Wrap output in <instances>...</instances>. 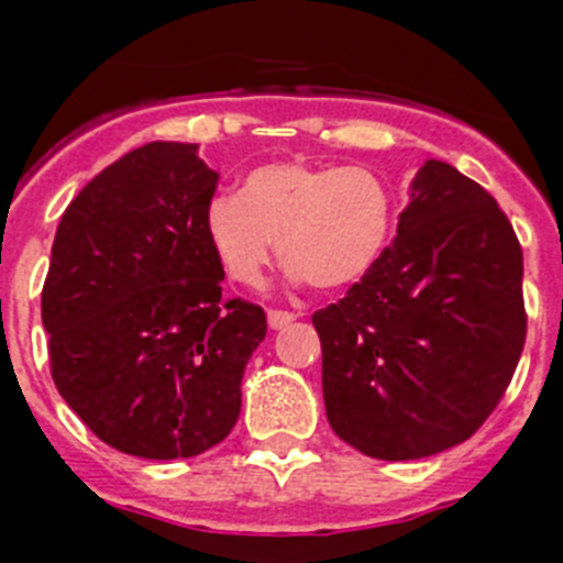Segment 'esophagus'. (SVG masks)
Listing matches in <instances>:
<instances>
[{
  "mask_svg": "<svg viewBox=\"0 0 563 563\" xmlns=\"http://www.w3.org/2000/svg\"><path fill=\"white\" fill-rule=\"evenodd\" d=\"M297 314L295 311H283V309H268V325L272 329H286L288 322H295Z\"/></svg>",
  "mask_w": 563,
  "mask_h": 563,
  "instance_id": "obj_1",
  "label": "esophagus"
}]
</instances>
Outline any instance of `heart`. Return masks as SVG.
I'll list each match as a JSON object with an SVG mask.
<instances>
[{
	"label": "heart",
	"instance_id": "b5f03b06",
	"mask_svg": "<svg viewBox=\"0 0 563 563\" xmlns=\"http://www.w3.org/2000/svg\"><path fill=\"white\" fill-rule=\"evenodd\" d=\"M397 198L371 166L263 164L243 178L238 198L207 209V241L223 275L257 286L272 263V241L291 277L314 288L363 280L394 232Z\"/></svg>",
	"mask_w": 563,
	"mask_h": 563
}]
</instances>
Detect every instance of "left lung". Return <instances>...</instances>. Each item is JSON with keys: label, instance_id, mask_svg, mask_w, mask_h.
<instances>
[{"label": "left lung", "instance_id": "left-lung-1", "mask_svg": "<svg viewBox=\"0 0 563 563\" xmlns=\"http://www.w3.org/2000/svg\"><path fill=\"white\" fill-rule=\"evenodd\" d=\"M521 275V243L493 195L428 161L394 246L311 317L336 437L385 462L471 439L525 351Z\"/></svg>", "mask_w": 563, "mask_h": 563}]
</instances>
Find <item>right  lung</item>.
Wrapping results in <instances>:
<instances>
[{
    "label": "right lung",
    "instance_id": "obj_1",
    "mask_svg": "<svg viewBox=\"0 0 563 563\" xmlns=\"http://www.w3.org/2000/svg\"><path fill=\"white\" fill-rule=\"evenodd\" d=\"M195 144L153 141L73 198L56 229L42 322L51 374L87 428L141 459L223 442L266 311L227 300L207 241L218 189Z\"/></svg>",
    "mask_w": 563,
    "mask_h": 563
}]
</instances>
